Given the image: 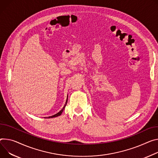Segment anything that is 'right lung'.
Masks as SVG:
<instances>
[{"label": "right lung", "mask_w": 158, "mask_h": 158, "mask_svg": "<svg viewBox=\"0 0 158 158\" xmlns=\"http://www.w3.org/2000/svg\"><path fill=\"white\" fill-rule=\"evenodd\" d=\"M67 100H68V95H67V99H66V102H65V105L64 106V107H63V108L59 111V112H58L57 113H56L55 114H54V115H52V116H50V117H47V118H53V117H58V116H60V115H61V114L62 113V112H63V111H64V108H65V106H66V105H67Z\"/></svg>", "instance_id": "1"}]
</instances>
